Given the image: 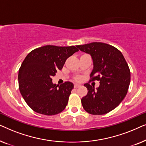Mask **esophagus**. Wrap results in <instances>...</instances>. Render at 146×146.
I'll use <instances>...</instances> for the list:
<instances>
[{
	"label": "esophagus",
	"mask_w": 146,
	"mask_h": 146,
	"mask_svg": "<svg viewBox=\"0 0 146 146\" xmlns=\"http://www.w3.org/2000/svg\"><path fill=\"white\" fill-rule=\"evenodd\" d=\"M80 86V85L78 84H74V88H78Z\"/></svg>",
	"instance_id": "esophagus-1"
}]
</instances>
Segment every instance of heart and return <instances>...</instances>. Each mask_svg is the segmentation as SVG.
Masks as SVG:
<instances>
[{"label":"heart","mask_w":146,"mask_h":146,"mask_svg":"<svg viewBox=\"0 0 146 146\" xmlns=\"http://www.w3.org/2000/svg\"><path fill=\"white\" fill-rule=\"evenodd\" d=\"M77 80H80V78H76Z\"/></svg>","instance_id":"obj_1"}]
</instances>
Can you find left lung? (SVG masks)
<instances>
[{
	"label": "left lung",
	"instance_id": "obj_1",
	"mask_svg": "<svg viewBox=\"0 0 146 146\" xmlns=\"http://www.w3.org/2000/svg\"><path fill=\"white\" fill-rule=\"evenodd\" d=\"M90 54L94 68L90 81H100L96 90L85 84L88 94L81 100L84 109L92 115H102L115 109L127 94L130 83V70L120 51L103 42H92L76 46Z\"/></svg>",
	"mask_w": 146,
	"mask_h": 146
}]
</instances>
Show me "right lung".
Listing matches in <instances>:
<instances>
[{
  "label": "right lung",
  "mask_w": 146,
  "mask_h": 146,
  "mask_svg": "<svg viewBox=\"0 0 146 146\" xmlns=\"http://www.w3.org/2000/svg\"><path fill=\"white\" fill-rule=\"evenodd\" d=\"M77 51L74 46L46 45L33 50L26 56L19 71V86L22 96L33 110L52 115L65 109L74 84L65 82L58 86L54 84L52 78Z\"/></svg>",
  "instance_id": "obj_1"
}]
</instances>
